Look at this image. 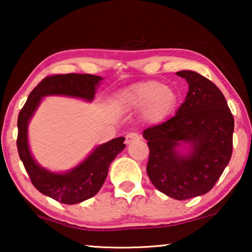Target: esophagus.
<instances>
[{
	"label": "esophagus",
	"instance_id": "1",
	"mask_svg": "<svg viewBox=\"0 0 252 252\" xmlns=\"http://www.w3.org/2000/svg\"><path fill=\"white\" fill-rule=\"evenodd\" d=\"M141 139V136L139 135V134H136V133H128L126 135V144H130V143H133L134 141H137V140H140Z\"/></svg>",
	"mask_w": 252,
	"mask_h": 252
}]
</instances>
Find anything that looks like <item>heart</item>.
<instances>
[{"label":"heart","instance_id":"1","mask_svg":"<svg viewBox=\"0 0 252 252\" xmlns=\"http://www.w3.org/2000/svg\"><path fill=\"white\" fill-rule=\"evenodd\" d=\"M179 98V93L171 86L146 81L123 91L118 102L126 111H140V119L144 124L159 125L173 115Z\"/></svg>","mask_w":252,"mask_h":252}]
</instances>
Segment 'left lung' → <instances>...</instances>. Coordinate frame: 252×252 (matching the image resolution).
<instances>
[{"instance_id":"1","label":"left lung","mask_w":252,"mask_h":252,"mask_svg":"<svg viewBox=\"0 0 252 252\" xmlns=\"http://www.w3.org/2000/svg\"><path fill=\"white\" fill-rule=\"evenodd\" d=\"M189 91L174 117L143 130L147 173L158 190L188 199L212 189L233 150L234 118L220 89L197 72L184 70Z\"/></svg>"}]
</instances>
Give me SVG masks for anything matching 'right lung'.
Masks as SVG:
<instances>
[{"label":"right lung","mask_w":252,"mask_h":252,"mask_svg":"<svg viewBox=\"0 0 252 252\" xmlns=\"http://www.w3.org/2000/svg\"><path fill=\"white\" fill-rule=\"evenodd\" d=\"M103 80L93 74H57L44 78L31 92L18 116L17 148L20 159L34 187L41 194L63 204H77L97 194L108 175L109 166L125 149V137H116L99 146L77 166L65 172H53L34 159L29 144V124L46 96H68L92 102Z\"/></svg>","instance_id":"add662e5"}]
</instances>
